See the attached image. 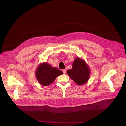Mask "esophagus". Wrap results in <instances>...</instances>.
<instances>
[{
	"mask_svg": "<svg viewBox=\"0 0 126 126\" xmlns=\"http://www.w3.org/2000/svg\"><path fill=\"white\" fill-rule=\"evenodd\" d=\"M62 71L63 72V73L65 74H66V70H65V69H63V70H62Z\"/></svg>",
	"mask_w": 126,
	"mask_h": 126,
	"instance_id": "34e87169",
	"label": "esophagus"
}]
</instances>
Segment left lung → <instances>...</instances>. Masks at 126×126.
<instances>
[{
    "label": "left lung",
    "instance_id": "8db88e82",
    "mask_svg": "<svg viewBox=\"0 0 126 126\" xmlns=\"http://www.w3.org/2000/svg\"><path fill=\"white\" fill-rule=\"evenodd\" d=\"M67 73L76 84L81 85L88 81L90 70L84 61L77 58L73 63L72 69L67 70Z\"/></svg>",
    "mask_w": 126,
    "mask_h": 126
}]
</instances>
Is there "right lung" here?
<instances>
[{
    "label": "right lung",
    "instance_id": "add662e5",
    "mask_svg": "<svg viewBox=\"0 0 126 126\" xmlns=\"http://www.w3.org/2000/svg\"><path fill=\"white\" fill-rule=\"evenodd\" d=\"M63 73L57 68H53L47 63L41 64L36 71V75L39 83L43 86L49 85L56 78Z\"/></svg>",
    "mask_w": 126,
    "mask_h": 126
}]
</instances>
